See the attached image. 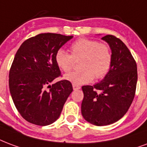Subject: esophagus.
<instances>
[{
  "mask_svg": "<svg viewBox=\"0 0 147 147\" xmlns=\"http://www.w3.org/2000/svg\"><path fill=\"white\" fill-rule=\"evenodd\" d=\"M72 87H73V90H80L81 87L78 86V85H76V84H72Z\"/></svg>",
  "mask_w": 147,
  "mask_h": 147,
  "instance_id": "34e87169",
  "label": "esophagus"
}]
</instances>
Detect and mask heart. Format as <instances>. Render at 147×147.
Segmentation results:
<instances>
[{
    "mask_svg": "<svg viewBox=\"0 0 147 147\" xmlns=\"http://www.w3.org/2000/svg\"><path fill=\"white\" fill-rule=\"evenodd\" d=\"M71 54L60 49L55 54V62L61 70L69 72L75 65V61L79 62L80 70L65 76V79L76 85H82L101 79L109 71L112 54L111 49L104 43L96 40L80 38L70 47Z\"/></svg>",
    "mask_w": 147,
    "mask_h": 147,
    "instance_id": "obj_1",
    "label": "heart"
}]
</instances>
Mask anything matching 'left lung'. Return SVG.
<instances>
[{"instance_id":"1","label":"left lung","mask_w":147,"mask_h":147,"mask_svg":"<svg viewBox=\"0 0 147 147\" xmlns=\"http://www.w3.org/2000/svg\"><path fill=\"white\" fill-rule=\"evenodd\" d=\"M102 40L111 50V68L102 81L82 87V117L97 126L115 123L125 115L134 99L138 78L137 65L125 44L112 35Z\"/></svg>"}]
</instances>
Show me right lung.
Listing matches in <instances>:
<instances>
[{"label":"right lung","mask_w":147,"mask_h":147,"mask_svg":"<svg viewBox=\"0 0 147 147\" xmlns=\"http://www.w3.org/2000/svg\"><path fill=\"white\" fill-rule=\"evenodd\" d=\"M73 37L57 33H41L24 41L16 52L9 71V89L13 102L22 117L40 126L57 118L72 92V85L61 80L55 54Z\"/></svg>","instance_id":"add662e5"}]
</instances>
